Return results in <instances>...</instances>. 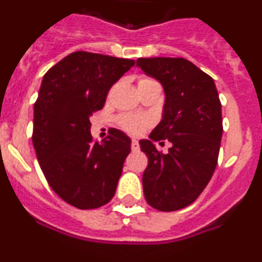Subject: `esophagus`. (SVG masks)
<instances>
[{
	"instance_id": "1",
	"label": "esophagus",
	"mask_w": 262,
	"mask_h": 262,
	"mask_svg": "<svg viewBox=\"0 0 262 262\" xmlns=\"http://www.w3.org/2000/svg\"><path fill=\"white\" fill-rule=\"evenodd\" d=\"M130 148H132V150H133V151H137L138 149H140V145H138V141H136V140H133V141H132Z\"/></svg>"
}]
</instances>
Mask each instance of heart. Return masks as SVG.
<instances>
[{
  "mask_svg": "<svg viewBox=\"0 0 262 262\" xmlns=\"http://www.w3.org/2000/svg\"><path fill=\"white\" fill-rule=\"evenodd\" d=\"M149 82H156V81L148 78V77H142L138 81V85H144V83ZM120 125L129 135H138L146 126V121L144 118L135 117V116H122V117H120Z\"/></svg>",
  "mask_w": 262,
  "mask_h": 262,
  "instance_id": "b5f03b06",
  "label": "heart"
}]
</instances>
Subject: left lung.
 Returning a JSON list of instances; mask_svg holds the SVG:
<instances>
[{"instance_id": "left-lung-1", "label": "left lung", "mask_w": 262, "mask_h": 262, "mask_svg": "<svg viewBox=\"0 0 262 262\" xmlns=\"http://www.w3.org/2000/svg\"><path fill=\"white\" fill-rule=\"evenodd\" d=\"M137 67L156 78L165 92L161 122L150 140L140 141L148 156L142 174L145 199L161 212L182 209L201 194L219 160L223 116L216 85L185 58H138ZM162 139L172 144L166 155L152 144Z\"/></svg>"}]
</instances>
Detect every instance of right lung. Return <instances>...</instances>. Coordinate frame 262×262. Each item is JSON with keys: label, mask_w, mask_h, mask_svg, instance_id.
Wrapping results in <instances>:
<instances>
[{"label": "right lung", "mask_w": 262, "mask_h": 262, "mask_svg": "<svg viewBox=\"0 0 262 262\" xmlns=\"http://www.w3.org/2000/svg\"><path fill=\"white\" fill-rule=\"evenodd\" d=\"M135 60L74 52L50 68L34 104L33 145L50 188L78 209H96L113 199L130 153V138L112 129L98 144L90 116L104 107L107 92Z\"/></svg>", "instance_id": "1"}]
</instances>
